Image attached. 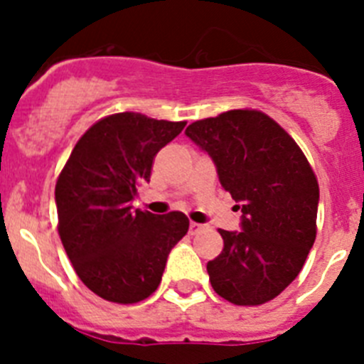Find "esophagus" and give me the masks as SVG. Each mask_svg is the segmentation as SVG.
Listing matches in <instances>:
<instances>
[{"label":"esophagus","instance_id":"esophagus-1","mask_svg":"<svg viewBox=\"0 0 364 364\" xmlns=\"http://www.w3.org/2000/svg\"><path fill=\"white\" fill-rule=\"evenodd\" d=\"M200 231H204V226H202V224H197V222H191V224H189V233L191 235H198Z\"/></svg>","mask_w":364,"mask_h":364}]
</instances>
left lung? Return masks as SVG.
<instances>
[{"mask_svg":"<svg viewBox=\"0 0 364 364\" xmlns=\"http://www.w3.org/2000/svg\"><path fill=\"white\" fill-rule=\"evenodd\" d=\"M186 134L208 151L242 211V231L218 230L224 247L208 262L211 286L237 306L264 304L294 282L314 246L317 176L294 138L257 109L193 122Z\"/></svg>","mask_w":364,"mask_h":364,"instance_id":"obj_1","label":"left lung"}]
</instances>
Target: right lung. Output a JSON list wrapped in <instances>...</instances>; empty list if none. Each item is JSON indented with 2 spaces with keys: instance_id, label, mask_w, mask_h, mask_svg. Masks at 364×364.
<instances>
[{
  "instance_id": "add662e5",
  "label": "right lung",
  "mask_w": 364,
  "mask_h": 364,
  "mask_svg": "<svg viewBox=\"0 0 364 364\" xmlns=\"http://www.w3.org/2000/svg\"><path fill=\"white\" fill-rule=\"evenodd\" d=\"M186 122L117 112L82 134L56 180L58 233L83 284L98 297L134 304L162 281L167 255L189 230L180 211H133L153 160Z\"/></svg>"
}]
</instances>
